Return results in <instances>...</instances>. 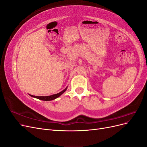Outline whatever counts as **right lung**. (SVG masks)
Here are the masks:
<instances>
[{
	"label": "right lung",
	"instance_id": "add662e5",
	"mask_svg": "<svg viewBox=\"0 0 147 147\" xmlns=\"http://www.w3.org/2000/svg\"><path fill=\"white\" fill-rule=\"evenodd\" d=\"M67 87H66L64 90H63L62 91H61L59 93H57V94H53L51 96H32V95H30V96L32 97H35V98H37L38 99L40 100H45V101H50V100H54L57 97H59L60 96H61L62 94H63V93L67 90Z\"/></svg>",
	"mask_w": 147,
	"mask_h": 147
}]
</instances>
